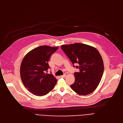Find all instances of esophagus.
<instances>
[{"label": "esophagus", "instance_id": "esophagus-1", "mask_svg": "<svg viewBox=\"0 0 123 123\" xmlns=\"http://www.w3.org/2000/svg\"><path fill=\"white\" fill-rule=\"evenodd\" d=\"M66 74H64L63 75L61 76V78H65V77H66Z\"/></svg>", "mask_w": 123, "mask_h": 123}]
</instances>
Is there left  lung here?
Instances as JSON below:
<instances>
[{"label":"left lung","instance_id":"obj_1","mask_svg":"<svg viewBox=\"0 0 123 123\" xmlns=\"http://www.w3.org/2000/svg\"><path fill=\"white\" fill-rule=\"evenodd\" d=\"M61 48L73 64L78 63L80 71L74 73L75 80L70 87L77 93L86 95L98 86L104 71L102 57L93 46L81 43L62 45Z\"/></svg>","mask_w":123,"mask_h":123}]
</instances>
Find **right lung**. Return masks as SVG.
I'll return each mask as SVG.
<instances>
[{
  "instance_id": "right-lung-1",
  "label": "right lung",
  "mask_w": 123,
  "mask_h": 123,
  "mask_svg": "<svg viewBox=\"0 0 123 123\" xmlns=\"http://www.w3.org/2000/svg\"><path fill=\"white\" fill-rule=\"evenodd\" d=\"M58 48L40 46L31 50L24 57L20 66V77L24 86L32 94L45 95L56 84V78L45 72L50 68L48 62Z\"/></svg>"
}]
</instances>
